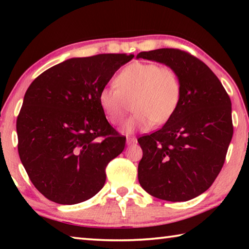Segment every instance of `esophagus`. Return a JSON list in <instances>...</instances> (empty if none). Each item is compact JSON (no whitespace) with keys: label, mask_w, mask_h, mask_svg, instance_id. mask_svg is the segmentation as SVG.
Instances as JSON below:
<instances>
[{"label":"esophagus","mask_w":249,"mask_h":249,"mask_svg":"<svg viewBox=\"0 0 249 249\" xmlns=\"http://www.w3.org/2000/svg\"><path fill=\"white\" fill-rule=\"evenodd\" d=\"M136 142H137L136 137L128 136L127 138H126V144H127V145H134V144H136Z\"/></svg>","instance_id":"1"}]
</instances>
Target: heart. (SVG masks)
<instances>
[{"label": "heart", "mask_w": 249, "mask_h": 249, "mask_svg": "<svg viewBox=\"0 0 249 249\" xmlns=\"http://www.w3.org/2000/svg\"><path fill=\"white\" fill-rule=\"evenodd\" d=\"M117 88L101 89L99 104L112 124H121L133 101L134 115L123 126V132L148 130L154 124L166 123L175 114L181 95L178 73L170 67L153 62H133L117 74Z\"/></svg>", "instance_id": "obj_1"}]
</instances>
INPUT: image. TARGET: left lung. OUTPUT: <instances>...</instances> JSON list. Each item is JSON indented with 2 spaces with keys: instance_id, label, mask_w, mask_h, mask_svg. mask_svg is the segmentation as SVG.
Instances as JSON below:
<instances>
[{
  "instance_id": "8db88e82",
  "label": "left lung",
  "mask_w": 249,
  "mask_h": 249,
  "mask_svg": "<svg viewBox=\"0 0 249 249\" xmlns=\"http://www.w3.org/2000/svg\"><path fill=\"white\" fill-rule=\"evenodd\" d=\"M140 58L174 69L181 95L170 120L138 138L142 149L138 181L160 200L195 199L212 185L224 165L233 136L231 99L213 71L190 53L161 48L142 52Z\"/></svg>"
}]
</instances>
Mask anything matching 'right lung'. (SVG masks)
<instances>
[{"instance_id":"obj_1","label":"right lung","mask_w":249,"mask_h":249,"mask_svg":"<svg viewBox=\"0 0 249 249\" xmlns=\"http://www.w3.org/2000/svg\"><path fill=\"white\" fill-rule=\"evenodd\" d=\"M133 57L70 58L28 87L16 122L18 154L33 184L48 200L77 204L103 188L105 168L124 150L126 138L109 125L99 93Z\"/></svg>"}]
</instances>
